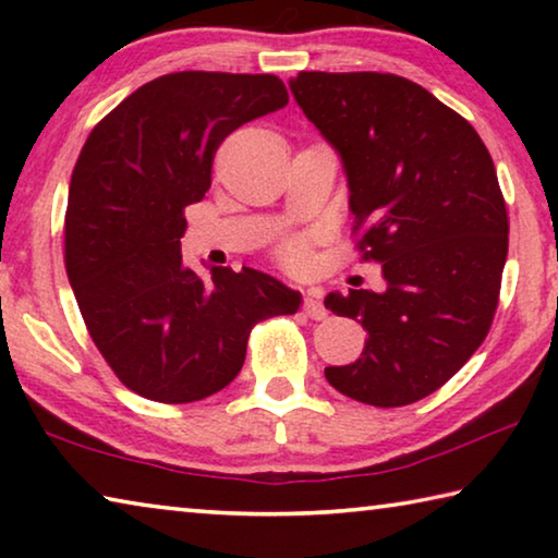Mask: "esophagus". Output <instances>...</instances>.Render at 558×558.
<instances>
[{
    "label": "esophagus",
    "mask_w": 558,
    "mask_h": 558,
    "mask_svg": "<svg viewBox=\"0 0 558 558\" xmlns=\"http://www.w3.org/2000/svg\"><path fill=\"white\" fill-rule=\"evenodd\" d=\"M302 310H305V315L310 319H325L327 317V310H325L323 302L317 300L315 292H307L305 300H302Z\"/></svg>",
    "instance_id": "esophagus-1"
}]
</instances>
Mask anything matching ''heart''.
<instances>
[{"label": "heart", "mask_w": 558, "mask_h": 558, "mask_svg": "<svg viewBox=\"0 0 558 558\" xmlns=\"http://www.w3.org/2000/svg\"><path fill=\"white\" fill-rule=\"evenodd\" d=\"M310 251H313V245H310L307 235H292V239L278 243L276 258L280 260V266L288 268L290 272H302L310 263Z\"/></svg>", "instance_id": "1"}]
</instances>
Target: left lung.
<instances>
[{
    "instance_id": "1",
    "label": "left lung",
    "mask_w": 558,
    "mask_h": 558,
    "mask_svg": "<svg viewBox=\"0 0 558 558\" xmlns=\"http://www.w3.org/2000/svg\"><path fill=\"white\" fill-rule=\"evenodd\" d=\"M290 90L342 155L354 248L386 280L384 292L327 295V310L369 335L327 381L379 409L426 399L497 313L509 216L493 157L465 118L401 75L300 71Z\"/></svg>"
}]
</instances>
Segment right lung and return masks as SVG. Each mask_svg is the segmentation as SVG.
<instances>
[{"instance_id":"add662e5","label":"right lung","mask_w":558,"mask_h":558,"mask_svg":"<svg viewBox=\"0 0 558 558\" xmlns=\"http://www.w3.org/2000/svg\"><path fill=\"white\" fill-rule=\"evenodd\" d=\"M288 106L272 73L179 71L102 118L73 167L63 260L112 374L159 403H192L239 376L251 329L295 315L300 292L243 268H189L179 239L211 186L214 155L243 122Z\"/></svg>"}]
</instances>
